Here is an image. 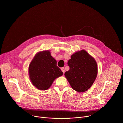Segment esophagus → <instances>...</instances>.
<instances>
[{
	"label": "esophagus",
	"instance_id": "34e87169",
	"mask_svg": "<svg viewBox=\"0 0 123 123\" xmlns=\"http://www.w3.org/2000/svg\"><path fill=\"white\" fill-rule=\"evenodd\" d=\"M61 69L62 71L63 72V73H64V68H62Z\"/></svg>",
	"mask_w": 123,
	"mask_h": 123
}]
</instances>
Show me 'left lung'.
I'll return each instance as SVG.
<instances>
[{"label": "left lung", "mask_w": 123, "mask_h": 123, "mask_svg": "<svg viewBox=\"0 0 123 123\" xmlns=\"http://www.w3.org/2000/svg\"><path fill=\"white\" fill-rule=\"evenodd\" d=\"M68 64L69 69L64 75L72 89L79 92L87 91L97 76L96 61L86 51L81 50L71 55Z\"/></svg>", "instance_id": "8db88e82"}]
</instances>
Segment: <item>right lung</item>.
<instances>
[{
    "mask_svg": "<svg viewBox=\"0 0 123 123\" xmlns=\"http://www.w3.org/2000/svg\"><path fill=\"white\" fill-rule=\"evenodd\" d=\"M30 78L33 85L40 90L49 89L54 80L63 74L49 51L38 53L29 66Z\"/></svg>",
    "mask_w": 123,
    "mask_h": 123,
    "instance_id": "obj_1",
    "label": "right lung"
}]
</instances>
